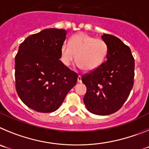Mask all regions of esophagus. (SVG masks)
Instances as JSON below:
<instances>
[{"mask_svg":"<svg viewBox=\"0 0 149 149\" xmlns=\"http://www.w3.org/2000/svg\"><path fill=\"white\" fill-rule=\"evenodd\" d=\"M77 82H79V83L82 82V80H81V75H79L78 77H77Z\"/></svg>","mask_w":149,"mask_h":149,"instance_id":"34e87169","label":"esophagus"}]
</instances>
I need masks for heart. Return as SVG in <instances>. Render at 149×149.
Returning <instances> with one entry per match:
<instances>
[{
	"instance_id": "heart-1",
	"label": "heart",
	"mask_w": 149,
	"mask_h": 149,
	"mask_svg": "<svg viewBox=\"0 0 149 149\" xmlns=\"http://www.w3.org/2000/svg\"><path fill=\"white\" fill-rule=\"evenodd\" d=\"M107 54L108 47L102 39L80 33L72 36L68 44L62 45L60 60L64 65L68 66L75 60L76 56L79 68L92 72L104 63Z\"/></svg>"
}]
</instances>
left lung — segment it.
Masks as SVG:
<instances>
[{
  "label": "left lung",
  "instance_id": "left-lung-1",
  "mask_svg": "<svg viewBox=\"0 0 149 149\" xmlns=\"http://www.w3.org/2000/svg\"><path fill=\"white\" fill-rule=\"evenodd\" d=\"M108 47L107 61L81 77L86 86L84 102L95 115L114 113L122 107L134 86V59L130 48L119 38L103 34Z\"/></svg>",
  "mask_w": 149,
  "mask_h": 149
}]
</instances>
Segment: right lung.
I'll use <instances>...</instances> for the list:
<instances>
[{
  "label": "right lung",
  "mask_w": 149,
  "mask_h": 149,
  "mask_svg": "<svg viewBox=\"0 0 149 149\" xmlns=\"http://www.w3.org/2000/svg\"><path fill=\"white\" fill-rule=\"evenodd\" d=\"M67 32L48 28L20 45L15 58V88L19 98L39 113L56 110L77 81V74L60 60Z\"/></svg>",
  "instance_id": "1"
}]
</instances>
